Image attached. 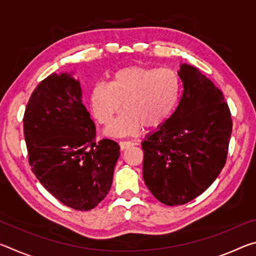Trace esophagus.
Returning a JSON list of instances; mask_svg holds the SVG:
<instances>
[{"instance_id": "1", "label": "esophagus", "mask_w": 256, "mask_h": 256, "mask_svg": "<svg viewBox=\"0 0 256 256\" xmlns=\"http://www.w3.org/2000/svg\"><path fill=\"white\" fill-rule=\"evenodd\" d=\"M134 146V144H133L132 141H120V150H125V149H128V148H130V146Z\"/></svg>"}]
</instances>
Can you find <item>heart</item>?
I'll return each instance as SVG.
<instances>
[{"label":"heart","mask_w":256,"mask_h":256,"mask_svg":"<svg viewBox=\"0 0 256 256\" xmlns=\"http://www.w3.org/2000/svg\"><path fill=\"white\" fill-rule=\"evenodd\" d=\"M180 80L168 68L128 66L116 71L107 84H97L90 94L94 118L104 126L115 120L123 107V114L107 134L124 136L144 128H157L166 122L178 102Z\"/></svg>","instance_id":"b5f03b06"}]
</instances>
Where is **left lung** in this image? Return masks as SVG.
I'll list each match as a JSON object with an SVG mask.
<instances>
[{
	"mask_svg": "<svg viewBox=\"0 0 256 256\" xmlns=\"http://www.w3.org/2000/svg\"><path fill=\"white\" fill-rule=\"evenodd\" d=\"M176 110L146 136L144 180L166 206L185 204L214 183L226 164L232 120L222 92L196 66L182 64Z\"/></svg>",
	"mask_w": 256,
	"mask_h": 256,
	"instance_id": "obj_1",
	"label": "left lung"
}]
</instances>
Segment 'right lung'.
<instances>
[{
    "instance_id": "obj_1",
    "label": "right lung",
    "mask_w": 256,
    "mask_h": 256,
    "mask_svg": "<svg viewBox=\"0 0 256 256\" xmlns=\"http://www.w3.org/2000/svg\"><path fill=\"white\" fill-rule=\"evenodd\" d=\"M24 134L32 172L64 206L88 211L105 198L120 146L110 138L94 141L96 126L72 73H53L36 86Z\"/></svg>"
}]
</instances>
